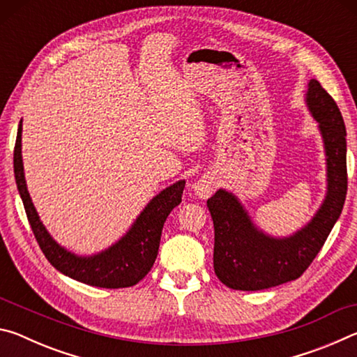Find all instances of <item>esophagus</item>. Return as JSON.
<instances>
[{
    "mask_svg": "<svg viewBox=\"0 0 357 357\" xmlns=\"http://www.w3.org/2000/svg\"><path fill=\"white\" fill-rule=\"evenodd\" d=\"M215 181L211 174H203L192 184V190L198 198H208L214 192Z\"/></svg>",
    "mask_w": 357,
    "mask_h": 357,
    "instance_id": "obj_1",
    "label": "esophagus"
}]
</instances>
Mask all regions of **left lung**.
Listing matches in <instances>:
<instances>
[{"instance_id": "obj_1", "label": "left lung", "mask_w": 357, "mask_h": 357, "mask_svg": "<svg viewBox=\"0 0 357 357\" xmlns=\"http://www.w3.org/2000/svg\"><path fill=\"white\" fill-rule=\"evenodd\" d=\"M307 107L321 132L328 192L313 219L288 238H273L253 225L231 192L217 190L208 200L214 222V271L228 288L257 291L296 280L321 250L345 204L347 129L335 100L319 84L309 82Z\"/></svg>"}]
</instances>
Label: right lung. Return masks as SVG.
<instances>
[{
	"label": "right lung",
	"instance_id": "add662e5",
	"mask_svg": "<svg viewBox=\"0 0 357 357\" xmlns=\"http://www.w3.org/2000/svg\"><path fill=\"white\" fill-rule=\"evenodd\" d=\"M14 173L29 225L45 258L70 279L100 288L134 287L149 273L159 252L162 228L168 214L181 203L185 185V181H178L155 195L116 244L98 255L78 257L48 234L29 197L22 160V121L14 148Z\"/></svg>",
	"mask_w": 357,
	"mask_h": 357
}]
</instances>
